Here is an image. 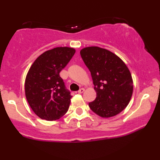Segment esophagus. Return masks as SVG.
I'll return each instance as SVG.
<instances>
[{
    "instance_id": "34e87169",
    "label": "esophagus",
    "mask_w": 160,
    "mask_h": 160,
    "mask_svg": "<svg viewBox=\"0 0 160 160\" xmlns=\"http://www.w3.org/2000/svg\"><path fill=\"white\" fill-rule=\"evenodd\" d=\"M84 91H85V89H84L83 88H81V89H80L78 90V93H82Z\"/></svg>"
}]
</instances>
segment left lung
I'll return each instance as SVG.
<instances>
[{
  "label": "left lung",
  "mask_w": 160,
  "mask_h": 160,
  "mask_svg": "<svg viewBox=\"0 0 160 160\" xmlns=\"http://www.w3.org/2000/svg\"><path fill=\"white\" fill-rule=\"evenodd\" d=\"M80 56L89 70L96 98L89 106L102 117L120 113L128 105L133 92L129 70L114 53L98 47L81 49Z\"/></svg>",
  "instance_id": "8db88e82"
}]
</instances>
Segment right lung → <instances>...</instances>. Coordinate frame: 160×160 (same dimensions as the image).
I'll list each match as a JSON object with an SVG mask.
<instances>
[{"label": "right lung", "mask_w": 160, "mask_h": 160, "mask_svg": "<svg viewBox=\"0 0 160 160\" xmlns=\"http://www.w3.org/2000/svg\"><path fill=\"white\" fill-rule=\"evenodd\" d=\"M75 53L71 47L46 51L32 64L25 82V96L40 118L52 121L61 118L69 108L71 92L59 73Z\"/></svg>", "instance_id": "add662e5"}]
</instances>
